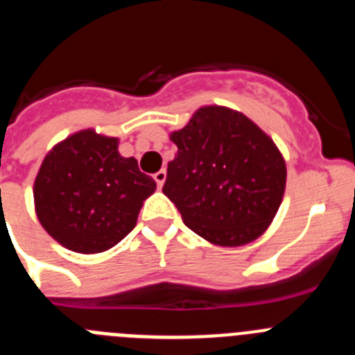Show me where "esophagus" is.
Returning a JSON list of instances; mask_svg holds the SVG:
<instances>
[{"label":"esophagus","instance_id":"obj_1","mask_svg":"<svg viewBox=\"0 0 355 355\" xmlns=\"http://www.w3.org/2000/svg\"><path fill=\"white\" fill-rule=\"evenodd\" d=\"M165 180H167V172L163 171V168L159 172H156V174H155V181H156V184H158V188L163 187Z\"/></svg>","mask_w":355,"mask_h":355}]
</instances>
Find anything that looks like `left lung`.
<instances>
[{"mask_svg":"<svg viewBox=\"0 0 355 355\" xmlns=\"http://www.w3.org/2000/svg\"><path fill=\"white\" fill-rule=\"evenodd\" d=\"M171 140L178 155L163 193L184 224L220 247L261 236L286 188V163L274 140L243 114L216 105L197 110Z\"/></svg>","mask_w":355,"mask_h":355,"instance_id":"left-lung-1","label":"left lung"}]
</instances>
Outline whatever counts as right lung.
I'll use <instances>...</instances> for the list:
<instances>
[{
	"mask_svg": "<svg viewBox=\"0 0 355 355\" xmlns=\"http://www.w3.org/2000/svg\"><path fill=\"white\" fill-rule=\"evenodd\" d=\"M119 139L94 130L71 135L49 150L33 184L39 222L65 249L105 252L137 225L156 183L135 158L119 155Z\"/></svg>",
	"mask_w": 355,
	"mask_h": 355,
	"instance_id": "obj_1",
	"label": "right lung"
}]
</instances>
